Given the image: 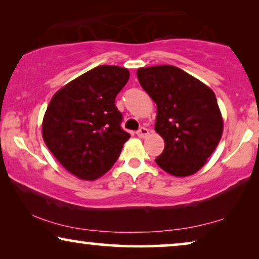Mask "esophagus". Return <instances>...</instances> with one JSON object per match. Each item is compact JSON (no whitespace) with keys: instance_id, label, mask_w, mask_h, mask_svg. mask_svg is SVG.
Here are the masks:
<instances>
[{"instance_id":"1","label":"esophagus","mask_w":259,"mask_h":259,"mask_svg":"<svg viewBox=\"0 0 259 259\" xmlns=\"http://www.w3.org/2000/svg\"><path fill=\"white\" fill-rule=\"evenodd\" d=\"M148 133H150V131H148L146 127H140L139 130L137 131V136L139 138H145L148 136Z\"/></svg>"}]
</instances>
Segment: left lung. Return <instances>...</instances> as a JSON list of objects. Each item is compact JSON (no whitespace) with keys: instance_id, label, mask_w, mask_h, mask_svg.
Wrapping results in <instances>:
<instances>
[{"instance_id":"obj_1","label":"left lung","mask_w":259,"mask_h":259,"mask_svg":"<svg viewBox=\"0 0 259 259\" xmlns=\"http://www.w3.org/2000/svg\"><path fill=\"white\" fill-rule=\"evenodd\" d=\"M137 76L157 104L154 128L164 139L165 148L155 162L172 176L193 175L222 138L223 119L214 93L175 66L139 68Z\"/></svg>"}]
</instances>
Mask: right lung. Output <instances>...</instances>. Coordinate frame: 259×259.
I'll use <instances>...</instances> for the list:
<instances>
[{"mask_svg": "<svg viewBox=\"0 0 259 259\" xmlns=\"http://www.w3.org/2000/svg\"><path fill=\"white\" fill-rule=\"evenodd\" d=\"M130 72L98 66L70 81L52 98L42 122V136L60 164L77 178L95 180L118 160L130 133L115 98Z\"/></svg>", "mask_w": 259, "mask_h": 259, "instance_id": "1", "label": "right lung"}]
</instances>
